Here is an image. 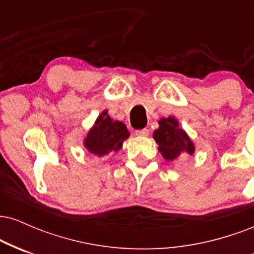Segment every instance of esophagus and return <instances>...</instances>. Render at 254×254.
I'll list each match as a JSON object with an SVG mask.
<instances>
[{"label":"esophagus","mask_w":254,"mask_h":254,"mask_svg":"<svg viewBox=\"0 0 254 254\" xmlns=\"http://www.w3.org/2000/svg\"><path fill=\"white\" fill-rule=\"evenodd\" d=\"M135 135L138 137H145L149 135V130L148 129H142V130H136Z\"/></svg>","instance_id":"34e87169"}]
</instances>
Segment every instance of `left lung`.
<instances>
[{"instance_id": "obj_1", "label": "left lung", "mask_w": 254, "mask_h": 254, "mask_svg": "<svg viewBox=\"0 0 254 254\" xmlns=\"http://www.w3.org/2000/svg\"><path fill=\"white\" fill-rule=\"evenodd\" d=\"M153 138L159 144V151L167 161H174L182 154L193 155L194 144L186 131L179 127L174 117L161 118L159 127L153 132Z\"/></svg>"}]
</instances>
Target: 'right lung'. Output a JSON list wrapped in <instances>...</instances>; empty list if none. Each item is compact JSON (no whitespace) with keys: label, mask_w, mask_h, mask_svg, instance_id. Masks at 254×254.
<instances>
[{"label":"right lung","mask_w":254,"mask_h":254,"mask_svg":"<svg viewBox=\"0 0 254 254\" xmlns=\"http://www.w3.org/2000/svg\"><path fill=\"white\" fill-rule=\"evenodd\" d=\"M130 132L124 123L113 121L107 110L99 115L94 125L90 127L83 139V145L90 154L105 156L110 153H117L123 147V142L129 138Z\"/></svg>","instance_id":"obj_1"}]
</instances>
